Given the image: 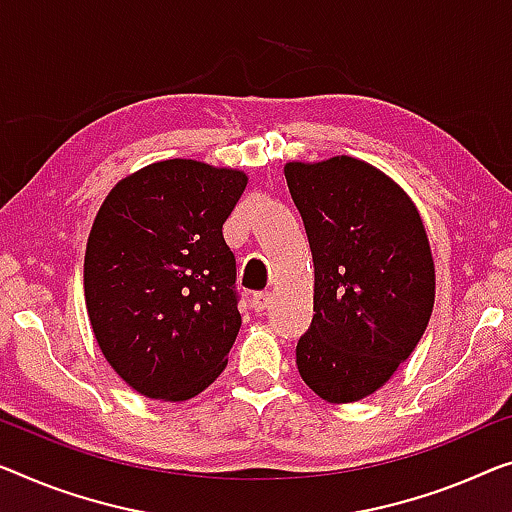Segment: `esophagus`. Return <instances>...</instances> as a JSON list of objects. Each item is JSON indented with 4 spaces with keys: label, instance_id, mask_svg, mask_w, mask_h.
Segmentation results:
<instances>
[{
    "label": "esophagus",
    "instance_id": "esophagus-1",
    "mask_svg": "<svg viewBox=\"0 0 512 512\" xmlns=\"http://www.w3.org/2000/svg\"><path fill=\"white\" fill-rule=\"evenodd\" d=\"M250 305H253L255 312H264L271 305V292H257L250 299Z\"/></svg>",
    "mask_w": 512,
    "mask_h": 512
}]
</instances>
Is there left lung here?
<instances>
[{"instance_id":"1","label":"left lung","mask_w":512,"mask_h":512,"mask_svg":"<svg viewBox=\"0 0 512 512\" xmlns=\"http://www.w3.org/2000/svg\"><path fill=\"white\" fill-rule=\"evenodd\" d=\"M315 262V315L296 345L319 398H368L414 352L434 305L430 243L409 195L365 160L287 163Z\"/></svg>"}]
</instances>
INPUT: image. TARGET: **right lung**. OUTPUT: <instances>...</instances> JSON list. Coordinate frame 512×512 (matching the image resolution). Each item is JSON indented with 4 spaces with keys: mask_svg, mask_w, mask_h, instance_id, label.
<instances>
[{
    "mask_svg": "<svg viewBox=\"0 0 512 512\" xmlns=\"http://www.w3.org/2000/svg\"><path fill=\"white\" fill-rule=\"evenodd\" d=\"M246 183L239 170L160 160L98 209L85 253L89 322L114 372L147 398H195L225 370L241 315L223 225Z\"/></svg>",
    "mask_w": 512,
    "mask_h": 512,
    "instance_id": "1",
    "label": "right lung"
}]
</instances>
